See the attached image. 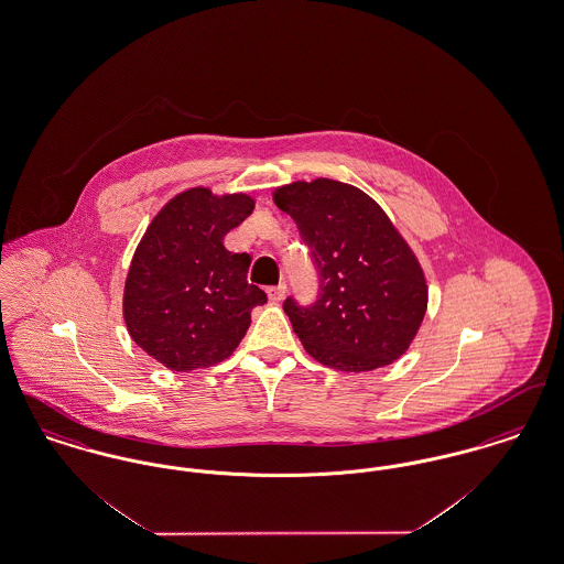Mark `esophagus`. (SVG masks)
Segmentation results:
<instances>
[{"instance_id": "esophagus-1", "label": "esophagus", "mask_w": 564, "mask_h": 564, "mask_svg": "<svg viewBox=\"0 0 564 564\" xmlns=\"http://www.w3.org/2000/svg\"><path fill=\"white\" fill-rule=\"evenodd\" d=\"M267 294H269L270 300L272 302H279V300H283L285 294H288V285L285 283H279V285H272L267 290Z\"/></svg>"}]
</instances>
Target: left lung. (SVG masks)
I'll return each instance as SVG.
<instances>
[{
    "label": "left lung",
    "mask_w": 564,
    "mask_h": 564,
    "mask_svg": "<svg viewBox=\"0 0 564 564\" xmlns=\"http://www.w3.org/2000/svg\"><path fill=\"white\" fill-rule=\"evenodd\" d=\"M272 198L319 272L315 304L283 302L306 352L343 372L400 359L427 313V281L393 221L366 192L325 177L281 186Z\"/></svg>",
    "instance_id": "obj_1"
}]
</instances>
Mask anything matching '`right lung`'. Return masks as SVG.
<instances>
[{"mask_svg":"<svg viewBox=\"0 0 564 564\" xmlns=\"http://www.w3.org/2000/svg\"><path fill=\"white\" fill-rule=\"evenodd\" d=\"M249 194L189 188L173 196L134 249L124 283V323L137 347L173 372L230 357L267 294L247 283L249 253L224 237L249 217Z\"/></svg>","mask_w":564,"mask_h":564,"instance_id":"add662e5","label":"right lung"}]
</instances>
